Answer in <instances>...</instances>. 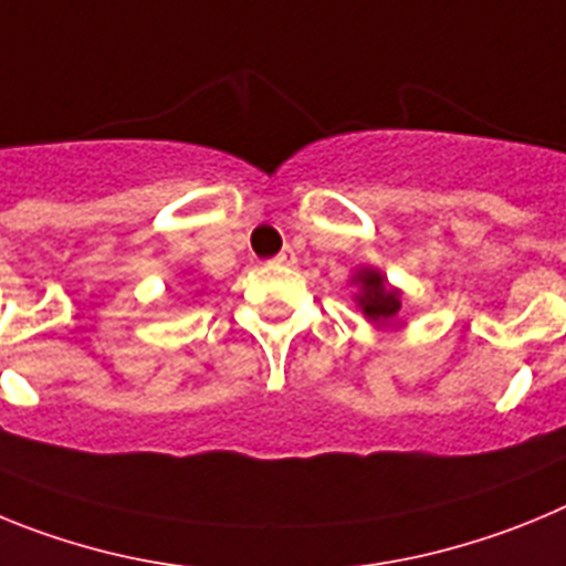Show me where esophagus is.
<instances>
[{
	"mask_svg": "<svg viewBox=\"0 0 566 566\" xmlns=\"http://www.w3.org/2000/svg\"><path fill=\"white\" fill-rule=\"evenodd\" d=\"M274 260H277V263H283V266H292V263H297V258H294L292 249H283V252H280Z\"/></svg>",
	"mask_w": 566,
	"mask_h": 566,
	"instance_id": "1",
	"label": "esophagus"
}]
</instances>
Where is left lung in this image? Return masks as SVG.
<instances>
[{
	"instance_id": "1",
	"label": "left lung",
	"mask_w": 566,
	"mask_h": 566,
	"mask_svg": "<svg viewBox=\"0 0 566 566\" xmlns=\"http://www.w3.org/2000/svg\"><path fill=\"white\" fill-rule=\"evenodd\" d=\"M357 283H359V308L368 319L374 323H388L391 317H397L399 312V294L394 289H388L382 274L377 272H359L357 274Z\"/></svg>"
}]
</instances>
